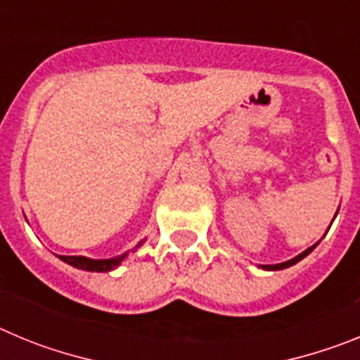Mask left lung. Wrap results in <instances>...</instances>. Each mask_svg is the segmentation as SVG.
I'll list each match as a JSON object with an SVG mask.
<instances>
[{"mask_svg":"<svg viewBox=\"0 0 360 360\" xmlns=\"http://www.w3.org/2000/svg\"><path fill=\"white\" fill-rule=\"evenodd\" d=\"M339 212V211H337ZM337 212H335V216H337ZM335 219V218H333ZM332 219V221H333ZM324 234H326V232H324ZM324 238V236H323ZM323 238H321V240H323ZM319 240V241H321ZM319 241H317V243H314L311 245V247H308L307 250H303V252L301 254H297V256L295 257H292V259H288V262H283V263H276V265H259V269H263V270H283V269H288V266H292V265H295V263H299L301 262V259H303V257H307L308 254L311 252V250L316 249L317 245H319Z\"/></svg>","mask_w":360,"mask_h":360,"instance_id":"left-lung-1","label":"left lung"}]
</instances>
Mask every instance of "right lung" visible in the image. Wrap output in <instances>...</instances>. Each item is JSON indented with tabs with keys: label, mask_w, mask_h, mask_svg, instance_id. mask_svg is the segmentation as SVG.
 Wrapping results in <instances>:
<instances>
[{
	"label": "right lung",
	"mask_w": 360,
	"mask_h": 360,
	"mask_svg": "<svg viewBox=\"0 0 360 360\" xmlns=\"http://www.w3.org/2000/svg\"><path fill=\"white\" fill-rule=\"evenodd\" d=\"M144 241L146 240H142L141 243H136L133 250L139 249ZM128 254L129 252H124L120 254V256L108 257V259H91V257H86V256H57V257H59L61 262L75 266V269L86 270V272H110V270H115L117 266H119L126 257H128Z\"/></svg>",
	"instance_id": "right-lung-1"
}]
</instances>
